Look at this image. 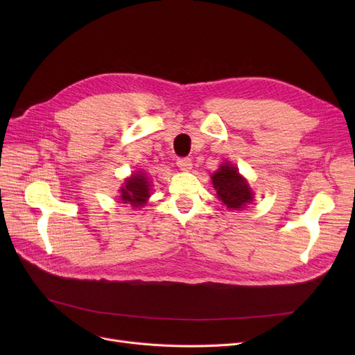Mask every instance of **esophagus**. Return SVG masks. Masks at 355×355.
<instances>
[{
    "label": "esophagus",
    "mask_w": 355,
    "mask_h": 355,
    "mask_svg": "<svg viewBox=\"0 0 355 355\" xmlns=\"http://www.w3.org/2000/svg\"><path fill=\"white\" fill-rule=\"evenodd\" d=\"M177 166L181 171H190L193 168V162L190 158H178L177 159Z\"/></svg>",
    "instance_id": "1"
}]
</instances>
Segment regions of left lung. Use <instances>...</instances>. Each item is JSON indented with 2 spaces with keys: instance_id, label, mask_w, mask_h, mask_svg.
<instances>
[{
  "instance_id": "left-lung-1",
  "label": "left lung",
  "mask_w": 355,
  "mask_h": 355,
  "mask_svg": "<svg viewBox=\"0 0 355 355\" xmlns=\"http://www.w3.org/2000/svg\"><path fill=\"white\" fill-rule=\"evenodd\" d=\"M213 185L217 191V197L225 202V206L233 210L245 209L246 204L252 202L253 194L249 184L243 177H240L237 168L225 164L218 168V171L211 175Z\"/></svg>"
}]
</instances>
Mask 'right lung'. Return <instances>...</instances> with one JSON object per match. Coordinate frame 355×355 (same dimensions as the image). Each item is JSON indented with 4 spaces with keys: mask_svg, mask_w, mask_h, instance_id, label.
<instances>
[{
    "mask_svg": "<svg viewBox=\"0 0 355 355\" xmlns=\"http://www.w3.org/2000/svg\"><path fill=\"white\" fill-rule=\"evenodd\" d=\"M149 197V182L144 173L134 174L126 180L125 187L121 190V200L123 204H130V206L138 209L144 206L145 201Z\"/></svg>",
    "mask_w": 355,
    "mask_h": 355,
    "instance_id": "obj_1",
    "label": "right lung"
}]
</instances>
